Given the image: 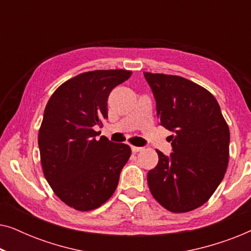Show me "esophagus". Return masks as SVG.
Returning <instances> with one entry per match:
<instances>
[{
  "label": "esophagus",
  "instance_id": "esophagus-1",
  "mask_svg": "<svg viewBox=\"0 0 251 251\" xmlns=\"http://www.w3.org/2000/svg\"><path fill=\"white\" fill-rule=\"evenodd\" d=\"M143 150V147H138V146H131V151L133 153H137V152H140V151Z\"/></svg>",
  "mask_w": 251,
  "mask_h": 251
}]
</instances>
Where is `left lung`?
Instances as JSON below:
<instances>
[{"label": "left lung", "instance_id": "left-lung-1", "mask_svg": "<svg viewBox=\"0 0 251 251\" xmlns=\"http://www.w3.org/2000/svg\"><path fill=\"white\" fill-rule=\"evenodd\" d=\"M156 101L160 125L173 153L156 150L159 162L147 174L154 199L171 212L194 210L207 202L227 169L229 129L216 98L201 85L177 75L144 72Z\"/></svg>", "mask_w": 251, "mask_h": 251}]
</instances>
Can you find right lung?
Returning a JSON list of instances; mask_svg holds the SVG:
<instances>
[{
	"mask_svg": "<svg viewBox=\"0 0 251 251\" xmlns=\"http://www.w3.org/2000/svg\"><path fill=\"white\" fill-rule=\"evenodd\" d=\"M131 71L85 72L57 88L46 106L39 130L44 177L68 207L90 211L104 204L119 184L131 155L126 144H115L95 126L107 119V99Z\"/></svg>",
	"mask_w": 251,
	"mask_h": 251,
	"instance_id": "obj_1",
	"label": "right lung"
}]
</instances>
